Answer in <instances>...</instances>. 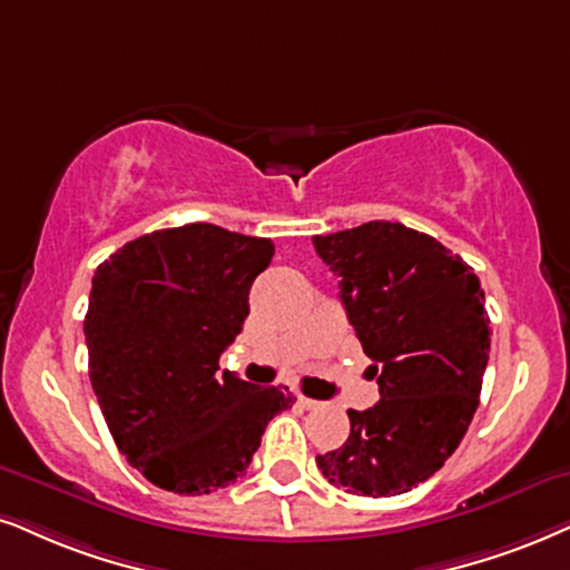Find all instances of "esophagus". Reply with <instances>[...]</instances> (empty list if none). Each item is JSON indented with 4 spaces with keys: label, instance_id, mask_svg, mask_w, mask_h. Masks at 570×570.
Returning <instances> with one entry per match:
<instances>
[{
    "label": "esophagus",
    "instance_id": "34e87169",
    "mask_svg": "<svg viewBox=\"0 0 570 570\" xmlns=\"http://www.w3.org/2000/svg\"><path fill=\"white\" fill-rule=\"evenodd\" d=\"M297 402H299V405L305 407V410H318V407H321L318 400H309V397H305V394H299Z\"/></svg>",
    "mask_w": 570,
    "mask_h": 570
}]
</instances>
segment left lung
Segmentation results:
<instances>
[{"label":"left lung","mask_w":570,"mask_h":570,"mask_svg":"<svg viewBox=\"0 0 570 570\" xmlns=\"http://www.w3.org/2000/svg\"><path fill=\"white\" fill-rule=\"evenodd\" d=\"M373 360L381 400L347 410L350 436L318 455L334 487L394 497L434 476L479 407L489 360L484 289L463 257L402 223L313 236Z\"/></svg>","instance_id":"obj_1"}]
</instances>
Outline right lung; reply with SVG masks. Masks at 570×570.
I'll return each mask as SVG.
<instances>
[{"label":"right lung","mask_w":570,"mask_h":570,"mask_svg":"<svg viewBox=\"0 0 570 570\" xmlns=\"http://www.w3.org/2000/svg\"><path fill=\"white\" fill-rule=\"evenodd\" d=\"M273 242L213 223L144 234L99 265L83 321L107 429L155 487L210 494L247 471L289 386L218 376Z\"/></svg>","instance_id":"obj_1"}]
</instances>
